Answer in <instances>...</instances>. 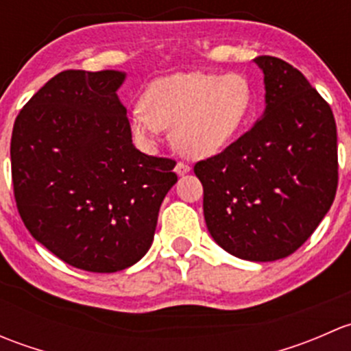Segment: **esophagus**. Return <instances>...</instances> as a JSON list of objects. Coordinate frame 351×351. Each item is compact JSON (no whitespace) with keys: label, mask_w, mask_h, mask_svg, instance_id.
<instances>
[{"label":"esophagus","mask_w":351,"mask_h":351,"mask_svg":"<svg viewBox=\"0 0 351 351\" xmlns=\"http://www.w3.org/2000/svg\"><path fill=\"white\" fill-rule=\"evenodd\" d=\"M176 173H178V175H185V173H189L190 171V165H186L185 161H178L176 162Z\"/></svg>","instance_id":"1"}]
</instances>
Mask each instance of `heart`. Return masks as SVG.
<instances>
[{"label": "heart", "instance_id": "obj_1", "mask_svg": "<svg viewBox=\"0 0 351 351\" xmlns=\"http://www.w3.org/2000/svg\"><path fill=\"white\" fill-rule=\"evenodd\" d=\"M256 107L253 84L241 74L176 73L144 90L141 107L129 115L132 136L151 146L161 130L189 158H210L229 146Z\"/></svg>", "mask_w": 351, "mask_h": 351}]
</instances>
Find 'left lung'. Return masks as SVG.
<instances>
[{"label":"left lung","mask_w":351,"mask_h":351,"mask_svg":"<svg viewBox=\"0 0 351 351\" xmlns=\"http://www.w3.org/2000/svg\"><path fill=\"white\" fill-rule=\"evenodd\" d=\"M265 115L222 153L195 162L208 232L250 261L289 256L311 238L338 189L336 122L304 74L271 56Z\"/></svg>","instance_id":"left-lung-1"}]
</instances>
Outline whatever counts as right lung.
Wrapping results in <instances>:
<instances>
[{
  "label": "right lung",
  "mask_w": 351,
  "mask_h": 351,
  "mask_svg": "<svg viewBox=\"0 0 351 351\" xmlns=\"http://www.w3.org/2000/svg\"><path fill=\"white\" fill-rule=\"evenodd\" d=\"M120 71L67 69L20 110L12 180L25 228L71 267L112 274L153 243L176 161L136 149Z\"/></svg>",
  "instance_id": "add662e5"
}]
</instances>
